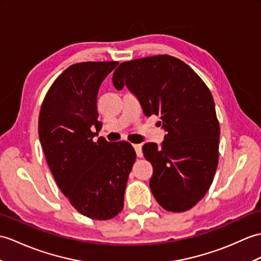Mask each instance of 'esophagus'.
<instances>
[{
    "label": "esophagus",
    "instance_id": "esophagus-1",
    "mask_svg": "<svg viewBox=\"0 0 261 261\" xmlns=\"http://www.w3.org/2000/svg\"><path fill=\"white\" fill-rule=\"evenodd\" d=\"M133 148H135L136 152H137V155L139 156V158H141L142 156V145L141 144H133Z\"/></svg>",
    "mask_w": 261,
    "mask_h": 261
}]
</instances>
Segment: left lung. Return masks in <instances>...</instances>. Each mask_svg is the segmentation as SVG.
<instances>
[{"label":"left lung","instance_id":"obj_1","mask_svg":"<svg viewBox=\"0 0 261 261\" xmlns=\"http://www.w3.org/2000/svg\"><path fill=\"white\" fill-rule=\"evenodd\" d=\"M112 82L117 90L128 88L145 116H158L167 131L161 147L152 142L142 147L153 167V197L172 213L191 209L209 190L218 166L220 126L210 90L189 65L171 56L121 63Z\"/></svg>","mask_w":261,"mask_h":261}]
</instances>
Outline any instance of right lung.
Returning <instances> with one entry per match:
<instances>
[{
	"label": "right lung",
	"mask_w": 261,
	"mask_h": 261,
	"mask_svg": "<svg viewBox=\"0 0 261 261\" xmlns=\"http://www.w3.org/2000/svg\"><path fill=\"white\" fill-rule=\"evenodd\" d=\"M118 62L70 65L48 89L41 106L39 138L48 168L70 203L91 219L108 220L123 208L136 151L126 141L98 135V91ZM95 128L96 133H93Z\"/></svg>",
	"instance_id": "right-lung-1"
}]
</instances>
